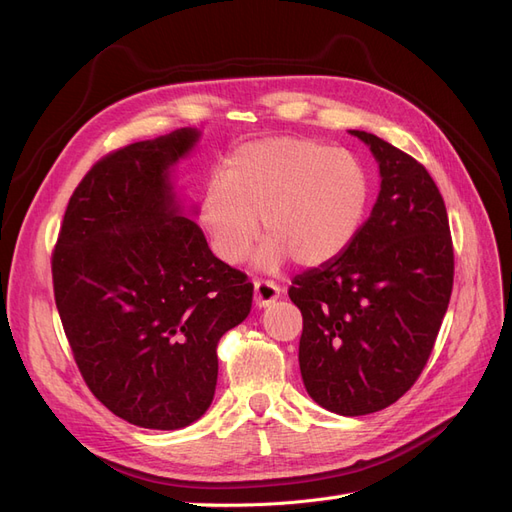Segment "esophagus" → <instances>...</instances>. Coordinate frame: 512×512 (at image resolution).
Wrapping results in <instances>:
<instances>
[{
	"label": "esophagus",
	"mask_w": 512,
	"mask_h": 512,
	"mask_svg": "<svg viewBox=\"0 0 512 512\" xmlns=\"http://www.w3.org/2000/svg\"><path fill=\"white\" fill-rule=\"evenodd\" d=\"M280 294H282V288L275 282H265V280L254 282V303L258 307H269L271 303L280 299Z\"/></svg>",
	"instance_id": "obj_1"
}]
</instances>
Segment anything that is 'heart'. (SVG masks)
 I'll return each mask as SVG.
<instances>
[{"instance_id":"1","label":"heart","mask_w":512,"mask_h":512,"mask_svg":"<svg viewBox=\"0 0 512 512\" xmlns=\"http://www.w3.org/2000/svg\"><path fill=\"white\" fill-rule=\"evenodd\" d=\"M367 203L369 179L354 153L280 136L232 153L222 175L207 183L198 222L226 265L250 256L260 218L267 237L258 254L262 269L282 267L288 258L318 267L348 250Z\"/></svg>"}]
</instances>
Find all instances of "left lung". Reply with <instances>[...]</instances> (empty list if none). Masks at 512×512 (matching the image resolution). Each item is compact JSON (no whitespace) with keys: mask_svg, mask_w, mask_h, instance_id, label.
Returning a JSON list of instances; mask_svg holds the SVG:
<instances>
[{"mask_svg":"<svg viewBox=\"0 0 512 512\" xmlns=\"http://www.w3.org/2000/svg\"><path fill=\"white\" fill-rule=\"evenodd\" d=\"M374 153L380 192L335 260L292 280L301 309L299 367L318 406L342 416L384 410L421 376L453 290V241L423 164L376 134L348 130Z\"/></svg>","mask_w":512,"mask_h":512,"instance_id":"8db88e82","label":"left lung"}]
</instances>
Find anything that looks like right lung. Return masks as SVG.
Instances as JSON below:
<instances>
[{
  "label": "right lung",
  "instance_id": "obj_1",
  "mask_svg": "<svg viewBox=\"0 0 512 512\" xmlns=\"http://www.w3.org/2000/svg\"><path fill=\"white\" fill-rule=\"evenodd\" d=\"M198 138L181 128L108 153L74 190L53 252L57 312L89 391L145 429L207 412L215 348L252 309L247 275L213 256L175 192L173 168Z\"/></svg>",
  "mask_w": 512,
  "mask_h": 512
}]
</instances>
